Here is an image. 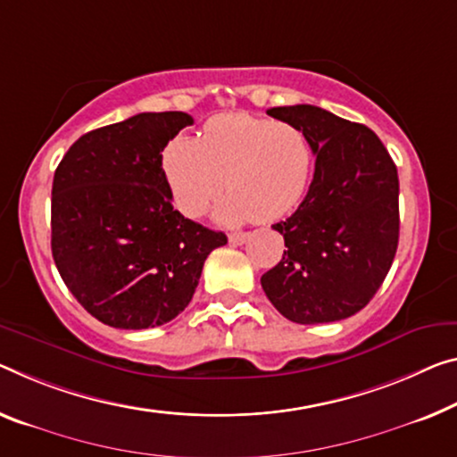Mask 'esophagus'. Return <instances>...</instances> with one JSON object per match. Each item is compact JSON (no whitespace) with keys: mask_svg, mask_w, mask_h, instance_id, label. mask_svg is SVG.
Listing matches in <instances>:
<instances>
[{"mask_svg":"<svg viewBox=\"0 0 457 457\" xmlns=\"http://www.w3.org/2000/svg\"><path fill=\"white\" fill-rule=\"evenodd\" d=\"M247 233H233V235H228V243L230 245H243L245 241H247Z\"/></svg>","mask_w":457,"mask_h":457,"instance_id":"esophagus-1","label":"esophagus"}]
</instances>
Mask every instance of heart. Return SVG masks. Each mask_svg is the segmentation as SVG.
Listing matches in <instances>:
<instances>
[{
	"mask_svg": "<svg viewBox=\"0 0 457 457\" xmlns=\"http://www.w3.org/2000/svg\"><path fill=\"white\" fill-rule=\"evenodd\" d=\"M163 173L179 212L202 216L216 206V220L241 224L278 220L296 208L311 186L314 146L308 132L292 122L249 114L208 120L202 138L178 137L163 151Z\"/></svg>",
	"mask_w": 457,
	"mask_h": 457,
	"instance_id": "b5f03b06",
	"label": "heart"
}]
</instances>
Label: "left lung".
<instances>
[{
    "instance_id": "obj_1",
    "label": "left lung",
    "mask_w": 457,
    "mask_h": 457,
    "mask_svg": "<svg viewBox=\"0 0 457 457\" xmlns=\"http://www.w3.org/2000/svg\"><path fill=\"white\" fill-rule=\"evenodd\" d=\"M268 114L312 140L314 178L296 212L273 224L286 251L262 276L279 314L300 325L347 319L374 298L398 247V171L368 126L298 104Z\"/></svg>"
}]
</instances>
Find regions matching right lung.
Here are the masks:
<instances>
[{"label": "right lung", "mask_w": 457, "mask_h": 457, "mask_svg": "<svg viewBox=\"0 0 457 457\" xmlns=\"http://www.w3.org/2000/svg\"><path fill=\"white\" fill-rule=\"evenodd\" d=\"M189 124L186 112H143L77 138L54 171V265L104 325L170 322L192 300L210 251L227 245L171 204L161 153Z\"/></svg>", "instance_id": "1"}]
</instances>
